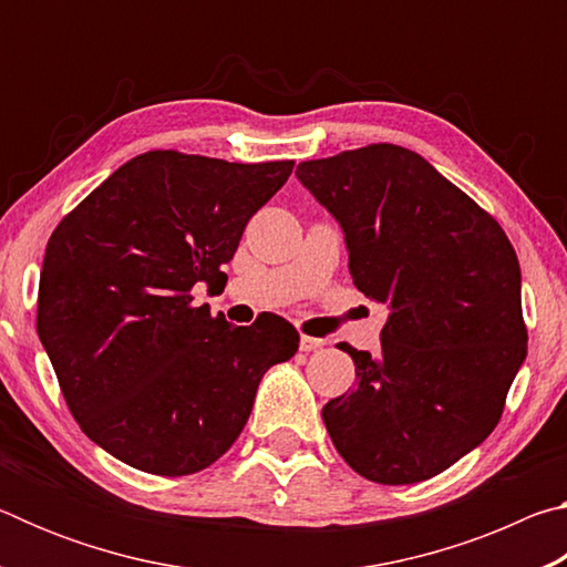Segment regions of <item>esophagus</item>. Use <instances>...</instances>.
Here are the masks:
<instances>
[{
	"label": "esophagus",
	"mask_w": 567,
	"mask_h": 567,
	"mask_svg": "<svg viewBox=\"0 0 567 567\" xmlns=\"http://www.w3.org/2000/svg\"><path fill=\"white\" fill-rule=\"evenodd\" d=\"M322 344H324V340H320V338H310V334H302V338H300V350H302V352L320 350Z\"/></svg>",
	"instance_id": "obj_1"
}]
</instances>
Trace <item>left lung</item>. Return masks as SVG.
I'll use <instances>...</instances> for the list:
<instances>
[{
    "instance_id": "obj_1",
    "label": "left lung",
    "mask_w": 567,
    "mask_h": 567,
    "mask_svg": "<svg viewBox=\"0 0 567 567\" xmlns=\"http://www.w3.org/2000/svg\"><path fill=\"white\" fill-rule=\"evenodd\" d=\"M297 177L344 229L354 287L390 307L378 354L340 342L358 385L322 408L324 427L372 483L435 477L493 433L527 354L511 239L388 142L300 162Z\"/></svg>"
}]
</instances>
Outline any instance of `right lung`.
<instances>
[{"label": "right lung", "mask_w": 567, "mask_h": 567, "mask_svg": "<svg viewBox=\"0 0 567 567\" xmlns=\"http://www.w3.org/2000/svg\"><path fill=\"white\" fill-rule=\"evenodd\" d=\"M295 167L152 150L112 172L44 249L37 334L76 425L150 475L199 473L243 433L257 385L300 344L285 318L235 328L195 305Z\"/></svg>", "instance_id": "obj_1"}]
</instances>
